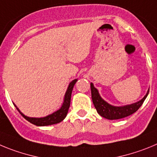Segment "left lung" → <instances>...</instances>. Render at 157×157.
I'll use <instances>...</instances> for the list:
<instances>
[{"mask_svg":"<svg viewBox=\"0 0 157 157\" xmlns=\"http://www.w3.org/2000/svg\"><path fill=\"white\" fill-rule=\"evenodd\" d=\"M91 91L93 104H94L97 112L100 116L108 120L121 119V118L133 114L140 108L149 94V90H148L147 93L144 96L142 99L133 103V104H131V105H124V106H114V105L109 104L108 102L104 101L101 98L98 90L94 87L92 83H91Z\"/></svg>","mask_w":157,"mask_h":157,"instance_id":"left-lung-1","label":"left lung"}]
</instances>
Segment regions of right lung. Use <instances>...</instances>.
<instances>
[{"label":"right lung","instance_id":"add662e5","mask_svg":"<svg viewBox=\"0 0 157 157\" xmlns=\"http://www.w3.org/2000/svg\"><path fill=\"white\" fill-rule=\"evenodd\" d=\"M77 81V79H75V80H73V81L70 82V84H69L68 88H67L66 94H65L64 101H63V105H62L61 108L59 109V110H57V111H56L55 113H53L47 116V117H40V118L26 117V116L24 115L22 113H21L20 110L17 108V106L15 104H14V105L16 107L17 110L20 113L21 115H22L26 121L30 122L31 124L36 125V126H48V125L58 124V123L63 121V120L66 118V115H67V113H68L69 108H70V99H71L72 91H73V86H74V84H76V82Z\"/></svg>","mask_w":157,"mask_h":157}]
</instances>
